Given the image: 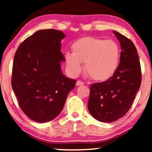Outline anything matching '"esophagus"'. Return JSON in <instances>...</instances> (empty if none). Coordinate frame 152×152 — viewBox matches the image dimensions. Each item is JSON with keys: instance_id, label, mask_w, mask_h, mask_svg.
<instances>
[{"instance_id": "obj_1", "label": "esophagus", "mask_w": 152, "mask_h": 152, "mask_svg": "<svg viewBox=\"0 0 152 152\" xmlns=\"http://www.w3.org/2000/svg\"><path fill=\"white\" fill-rule=\"evenodd\" d=\"M84 83L80 80L77 81V82H76L77 86H82V85H84Z\"/></svg>"}]
</instances>
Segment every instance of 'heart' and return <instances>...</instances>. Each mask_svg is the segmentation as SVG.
Listing matches in <instances>:
<instances>
[{
    "instance_id": "heart-1",
    "label": "heart",
    "mask_w": 152,
    "mask_h": 152,
    "mask_svg": "<svg viewBox=\"0 0 152 152\" xmlns=\"http://www.w3.org/2000/svg\"><path fill=\"white\" fill-rule=\"evenodd\" d=\"M72 53H66L65 61L72 75H78L85 63V71L93 80L107 81L119 65L120 48L117 42L96 37H83L72 45Z\"/></svg>"
}]
</instances>
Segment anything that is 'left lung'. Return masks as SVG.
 I'll return each instance as SVG.
<instances>
[{
    "label": "left lung",
    "instance_id": "8db88e82",
    "mask_svg": "<svg viewBox=\"0 0 152 152\" xmlns=\"http://www.w3.org/2000/svg\"><path fill=\"white\" fill-rule=\"evenodd\" d=\"M121 46L120 61L115 73L104 82L91 84L88 109L98 121L111 122L129 110L141 84L137 50L129 39L113 31Z\"/></svg>",
    "mask_w": 152,
    "mask_h": 152
}]
</instances>
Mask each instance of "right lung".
Listing matches in <instances>:
<instances>
[{
    "label": "right lung",
    "mask_w": 152,
    "mask_h": 152,
    "mask_svg": "<svg viewBox=\"0 0 152 152\" xmlns=\"http://www.w3.org/2000/svg\"><path fill=\"white\" fill-rule=\"evenodd\" d=\"M65 37L54 29L39 30L23 41L14 55L12 88L20 109L34 121L55 119L75 86L76 80L61 70L65 61L61 41Z\"/></svg>",
    "instance_id": "right-lung-1"
}]
</instances>
